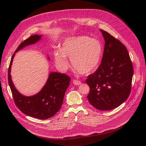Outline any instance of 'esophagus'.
Wrapping results in <instances>:
<instances>
[{"label": "esophagus", "instance_id": "1", "mask_svg": "<svg viewBox=\"0 0 146 146\" xmlns=\"http://www.w3.org/2000/svg\"><path fill=\"white\" fill-rule=\"evenodd\" d=\"M73 83L74 85L78 86V85L81 84V81H78V80H73Z\"/></svg>", "mask_w": 146, "mask_h": 146}]
</instances>
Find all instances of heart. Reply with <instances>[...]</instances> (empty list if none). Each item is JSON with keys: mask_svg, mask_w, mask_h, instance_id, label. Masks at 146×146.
<instances>
[{"mask_svg": "<svg viewBox=\"0 0 146 146\" xmlns=\"http://www.w3.org/2000/svg\"><path fill=\"white\" fill-rule=\"evenodd\" d=\"M103 47L100 41L88 36H78L66 38L61 49L54 51L57 66L62 70L69 68L67 57L77 72L87 75L97 70L102 60Z\"/></svg>", "mask_w": 146, "mask_h": 146, "instance_id": "heart-1", "label": "heart"}]
</instances>
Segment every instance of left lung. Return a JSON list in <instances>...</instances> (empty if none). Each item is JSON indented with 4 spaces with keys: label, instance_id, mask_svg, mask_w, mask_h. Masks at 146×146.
I'll return each instance as SVG.
<instances>
[{
    "label": "left lung",
    "instance_id": "1",
    "mask_svg": "<svg viewBox=\"0 0 146 146\" xmlns=\"http://www.w3.org/2000/svg\"><path fill=\"white\" fill-rule=\"evenodd\" d=\"M100 30L105 48L100 65L86 80L90 88L87 98L96 109L109 110L129 96L133 68L126 47L108 32Z\"/></svg>",
    "mask_w": 146,
    "mask_h": 146
}]
</instances>
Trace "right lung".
I'll list each match as a JSON object with an SVG mask.
<instances>
[{"label":"right lung","mask_w":146,"mask_h":146,"mask_svg":"<svg viewBox=\"0 0 146 146\" xmlns=\"http://www.w3.org/2000/svg\"><path fill=\"white\" fill-rule=\"evenodd\" d=\"M41 35H32L21 43L13 55L8 70V81L17 107L25 114L41 119L54 116L60 109L69 86L70 77L65 74L51 72L46 84L37 94L25 96L15 88L10 75L11 66L15 53L24 47L33 44L41 38Z\"/></svg>","instance_id":"1"}]
</instances>
